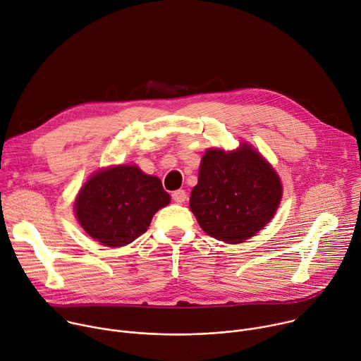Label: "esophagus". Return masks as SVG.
Segmentation results:
<instances>
[{
    "mask_svg": "<svg viewBox=\"0 0 361 361\" xmlns=\"http://www.w3.org/2000/svg\"><path fill=\"white\" fill-rule=\"evenodd\" d=\"M171 197H173V200H174L176 202L181 204V202H184V201L187 200V192H185L184 190H176V191H173Z\"/></svg>",
    "mask_w": 361,
    "mask_h": 361,
    "instance_id": "esophagus-1",
    "label": "esophagus"
}]
</instances>
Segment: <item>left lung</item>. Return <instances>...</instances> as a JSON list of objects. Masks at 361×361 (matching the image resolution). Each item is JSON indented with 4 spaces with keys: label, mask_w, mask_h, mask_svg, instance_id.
<instances>
[{
    "label": "left lung",
    "mask_w": 361,
    "mask_h": 361,
    "mask_svg": "<svg viewBox=\"0 0 361 361\" xmlns=\"http://www.w3.org/2000/svg\"><path fill=\"white\" fill-rule=\"evenodd\" d=\"M280 200L281 184L273 167L243 144L237 151L213 148L204 154L190 209L209 235L237 244L273 219Z\"/></svg>",
    "instance_id": "left-lung-1"
}]
</instances>
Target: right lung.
Listing matches in <instances>:
<instances>
[{
    "label": "right lung",
    "instance_id": "1",
    "mask_svg": "<svg viewBox=\"0 0 361 361\" xmlns=\"http://www.w3.org/2000/svg\"><path fill=\"white\" fill-rule=\"evenodd\" d=\"M169 202L160 178L134 166H118L98 171L84 184L75 216L94 240L121 247L145 233L152 216Z\"/></svg>",
    "mask_w": 361,
    "mask_h": 361
}]
</instances>
